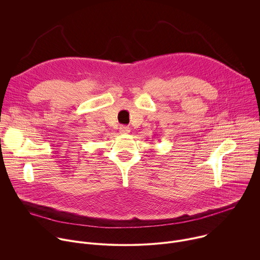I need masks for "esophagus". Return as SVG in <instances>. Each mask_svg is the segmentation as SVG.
I'll use <instances>...</instances> for the list:
<instances>
[{
    "label": "esophagus",
    "instance_id": "1",
    "mask_svg": "<svg viewBox=\"0 0 260 260\" xmlns=\"http://www.w3.org/2000/svg\"><path fill=\"white\" fill-rule=\"evenodd\" d=\"M119 132H120V134H122V135H127V134H129L131 129H129V127H128V126H126V125H122V126H120Z\"/></svg>",
    "mask_w": 260,
    "mask_h": 260
}]
</instances>
